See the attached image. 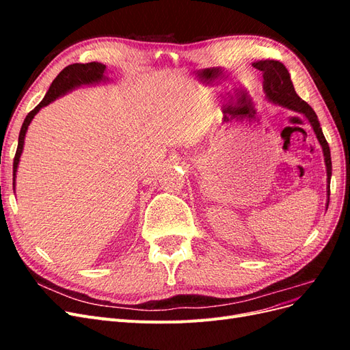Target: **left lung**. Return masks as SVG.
<instances>
[{
    "mask_svg": "<svg viewBox=\"0 0 350 350\" xmlns=\"http://www.w3.org/2000/svg\"><path fill=\"white\" fill-rule=\"evenodd\" d=\"M257 70L262 71V79H264V92H266L267 98L273 100L274 103H279L280 107H284L288 109L296 111L306 116V120L310 121L312 125L314 133L317 134V139H319L324 157H325V166H327V181H328V189L327 193L330 196V178H332V156H330V147L325 140L323 134V130L320 126V121L317 118V113L310 107L308 103L302 100L298 94L295 92L293 83L291 80V74L286 70V67L279 61L274 59H266V61H258L252 64ZM330 200V198H328ZM328 207V201H327Z\"/></svg>",
    "mask_w": 350,
    "mask_h": 350,
    "instance_id": "left-lung-1",
    "label": "left lung"
}]
</instances>
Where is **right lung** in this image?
<instances>
[{
    "mask_svg": "<svg viewBox=\"0 0 350 350\" xmlns=\"http://www.w3.org/2000/svg\"><path fill=\"white\" fill-rule=\"evenodd\" d=\"M105 68H107V67H105L103 64H99V62H88V64H71L58 74L55 80L52 81L48 93L45 94L44 100H42L33 111H30L27 113L26 120L22 125V130H20L18 144H17V150H16L14 162H13V175H14V178H16L17 165H18V161H20V154H22V152H23V143H25V135H26V131H27V126H29L30 121L33 120V116L38 113V111L42 107H46V105H49L52 100H55L58 96L64 94L66 92H68L72 88H77V86H80V84H89V83H93V81L102 80Z\"/></svg>",
    "mask_w": 350,
    "mask_h": 350,
    "instance_id": "add662e5",
    "label": "right lung"
}]
</instances>
